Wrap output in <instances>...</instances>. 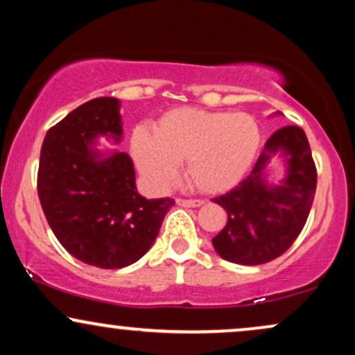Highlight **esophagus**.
<instances>
[{"mask_svg":"<svg viewBox=\"0 0 355 355\" xmlns=\"http://www.w3.org/2000/svg\"><path fill=\"white\" fill-rule=\"evenodd\" d=\"M177 203L182 207H200L203 200H189V198H177Z\"/></svg>","mask_w":355,"mask_h":355,"instance_id":"esophagus-1","label":"esophagus"}]
</instances>
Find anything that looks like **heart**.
Here are the masks:
<instances>
[{
  "label": "heart",
  "instance_id": "obj_1",
  "mask_svg": "<svg viewBox=\"0 0 355 355\" xmlns=\"http://www.w3.org/2000/svg\"><path fill=\"white\" fill-rule=\"evenodd\" d=\"M262 133L252 115L243 112H209L182 107L166 112L153 125V135L137 128L132 153L144 177L158 189L185 177L203 193L229 191L243 180L259 153Z\"/></svg>",
  "mask_w": 355,
  "mask_h": 355
}]
</instances>
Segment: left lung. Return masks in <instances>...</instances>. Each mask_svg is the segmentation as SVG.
<instances>
[{
  "label": "left lung",
  "mask_w": 355,
  "mask_h": 355,
  "mask_svg": "<svg viewBox=\"0 0 355 355\" xmlns=\"http://www.w3.org/2000/svg\"><path fill=\"white\" fill-rule=\"evenodd\" d=\"M275 153L288 164L280 186H268L265 168ZM317 187V170L304 130L291 125L267 140L245 180L214 198L227 210V225L211 239L222 259L240 266H260L287 250L302 232Z\"/></svg>",
  "instance_id": "1"
}]
</instances>
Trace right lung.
Instances as JSON below:
<instances>
[{
  "label": "right lung",
  "instance_id": "right-lung-1",
  "mask_svg": "<svg viewBox=\"0 0 355 355\" xmlns=\"http://www.w3.org/2000/svg\"><path fill=\"white\" fill-rule=\"evenodd\" d=\"M120 101L89 100L51 126L38 168V197L60 243L75 259L100 268H121L153 245L173 198L138 193L128 155L105 157L95 138L121 140Z\"/></svg>",
  "mask_w": 355,
  "mask_h": 355
}]
</instances>
